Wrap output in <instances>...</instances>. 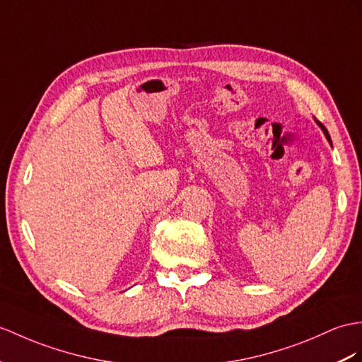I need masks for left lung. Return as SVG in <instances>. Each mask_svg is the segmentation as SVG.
<instances>
[{"label":"left lung","mask_w":362,"mask_h":362,"mask_svg":"<svg viewBox=\"0 0 362 362\" xmlns=\"http://www.w3.org/2000/svg\"><path fill=\"white\" fill-rule=\"evenodd\" d=\"M316 122H318V121H316ZM318 124H320V127L322 129V132H324V135H325V138H327L329 139V143L332 144V141H330V135H329V132H327V129H325L322 124H321V122H318Z\"/></svg>","instance_id":"left-lung-1"}]
</instances>
